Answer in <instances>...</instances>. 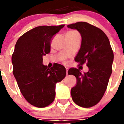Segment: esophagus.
Returning <instances> with one entry per match:
<instances>
[{"mask_svg":"<svg viewBox=\"0 0 124 124\" xmlns=\"http://www.w3.org/2000/svg\"><path fill=\"white\" fill-rule=\"evenodd\" d=\"M68 68H66V71H67V75L68 74Z\"/></svg>","mask_w":124,"mask_h":124,"instance_id":"1","label":"esophagus"}]
</instances>
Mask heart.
Instances as JSON below:
<instances>
[{
  "label": "heart",
  "mask_w": 124,
  "mask_h": 124,
  "mask_svg": "<svg viewBox=\"0 0 124 124\" xmlns=\"http://www.w3.org/2000/svg\"><path fill=\"white\" fill-rule=\"evenodd\" d=\"M67 34H70V35H79L78 33H77L76 31H70L68 32Z\"/></svg>",
  "instance_id": "b5f03b06"
}]
</instances>
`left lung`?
I'll return each instance as SVG.
<instances>
[{"mask_svg": "<svg viewBox=\"0 0 124 124\" xmlns=\"http://www.w3.org/2000/svg\"><path fill=\"white\" fill-rule=\"evenodd\" d=\"M67 27L78 31L82 37L80 49L75 61L81 65L86 63L89 68L84 74L75 68L68 70V74L77 79V85L71 90V97L80 107H92L101 100L107 89L112 72L113 50L108 38L100 29L83 22Z\"/></svg>", "mask_w": 124, "mask_h": 124, "instance_id": "1", "label": "left lung"}]
</instances>
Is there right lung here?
Returning <instances> with one entry per match:
<instances>
[{"instance_id": "add662e5", "label": "right lung", "mask_w": 124, "mask_h": 124, "mask_svg": "<svg viewBox=\"0 0 124 124\" xmlns=\"http://www.w3.org/2000/svg\"><path fill=\"white\" fill-rule=\"evenodd\" d=\"M65 25L38 26L21 36L12 56L13 74L25 99L37 107H45L54 100L56 84L66 76L65 68L59 63L49 68L42 57L50 52L53 36Z\"/></svg>"}]
</instances>
